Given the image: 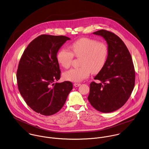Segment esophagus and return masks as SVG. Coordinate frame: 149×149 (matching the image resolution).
Here are the masks:
<instances>
[{"label": "esophagus", "instance_id": "obj_1", "mask_svg": "<svg viewBox=\"0 0 149 149\" xmlns=\"http://www.w3.org/2000/svg\"><path fill=\"white\" fill-rule=\"evenodd\" d=\"M74 86H75V87H78V86H79L81 85V84H74Z\"/></svg>", "mask_w": 149, "mask_h": 149}]
</instances>
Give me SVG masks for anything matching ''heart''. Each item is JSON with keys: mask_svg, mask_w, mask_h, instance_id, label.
Listing matches in <instances>:
<instances>
[{"mask_svg": "<svg viewBox=\"0 0 149 149\" xmlns=\"http://www.w3.org/2000/svg\"><path fill=\"white\" fill-rule=\"evenodd\" d=\"M72 52L64 48H61L57 54V60L65 68L71 65L74 55L82 57L81 67L72 68L63 74L65 80L78 82L88 78L91 71L96 74L105 66L108 58L109 49L104 42H98L90 38L83 37L74 41L70 45Z\"/></svg>", "mask_w": 149, "mask_h": 149, "instance_id": "heart-1", "label": "heart"}]
</instances>
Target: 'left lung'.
I'll return each mask as SVG.
<instances>
[{
    "label": "left lung",
    "instance_id": "1",
    "mask_svg": "<svg viewBox=\"0 0 149 149\" xmlns=\"http://www.w3.org/2000/svg\"><path fill=\"white\" fill-rule=\"evenodd\" d=\"M94 34L102 37L109 53L104 68L94 77L101 81L90 85L88 100L96 110L109 113L123 107L130 97L135 85V70L131 54L115 34L100 30Z\"/></svg>",
    "mask_w": 149,
    "mask_h": 149
}]
</instances>
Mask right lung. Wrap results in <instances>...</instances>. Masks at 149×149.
Listing matches in <instances>:
<instances>
[{"label":"right lung","mask_w":149,"mask_h":149,"mask_svg":"<svg viewBox=\"0 0 149 149\" xmlns=\"http://www.w3.org/2000/svg\"><path fill=\"white\" fill-rule=\"evenodd\" d=\"M69 40L64 36L41 35L28 45L19 61L18 89L28 105L41 115L59 111L72 89L71 82L55 83L60 78L57 53Z\"/></svg>","instance_id":"obj_1"}]
</instances>
